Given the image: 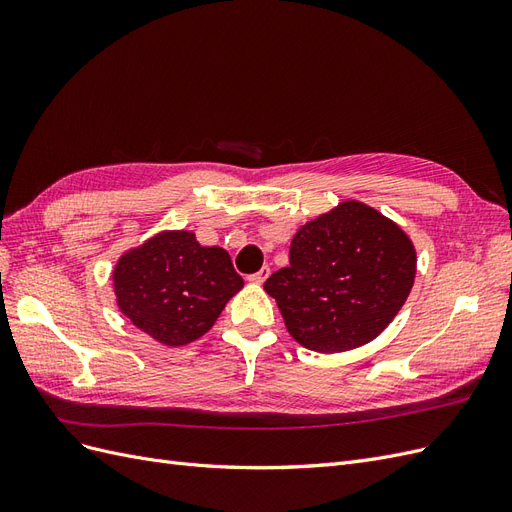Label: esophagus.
Returning <instances> with one entry per match:
<instances>
[{
  "label": "esophagus",
  "instance_id": "esophagus-1",
  "mask_svg": "<svg viewBox=\"0 0 512 512\" xmlns=\"http://www.w3.org/2000/svg\"><path fill=\"white\" fill-rule=\"evenodd\" d=\"M269 275H271V269H269V267H262L258 273H254V275L247 277V282H252V284L260 286V284H265V282H267V277H269Z\"/></svg>",
  "mask_w": 512,
  "mask_h": 512
}]
</instances>
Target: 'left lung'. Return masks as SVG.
Here are the masks:
<instances>
[{
  "label": "left lung",
  "instance_id": "obj_1",
  "mask_svg": "<svg viewBox=\"0 0 512 512\" xmlns=\"http://www.w3.org/2000/svg\"><path fill=\"white\" fill-rule=\"evenodd\" d=\"M416 250L404 228L361 200L305 222L290 265L265 282L292 339L314 352H346L376 339L414 286Z\"/></svg>",
  "mask_w": 512,
  "mask_h": 512
}]
</instances>
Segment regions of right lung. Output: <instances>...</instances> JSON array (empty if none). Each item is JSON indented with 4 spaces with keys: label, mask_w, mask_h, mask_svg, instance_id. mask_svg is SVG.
I'll return each instance as SVG.
<instances>
[{
    "label": "right lung",
    "mask_w": 512,
    "mask_h": 512,
    "mask_svg": "<svg viewBox=\"0 0 512 512\" xmlns=\"http://www.w3.org/2000/svg\"><path fill=\"white\" fill-rule=\"evenodd\" d=\"M241 288L228 252L200 245L192 230H160L113 269L119 312L168 348L203 337Z\"/></svg>",
    "instance_id": "add662e5"
}]
</instances>
